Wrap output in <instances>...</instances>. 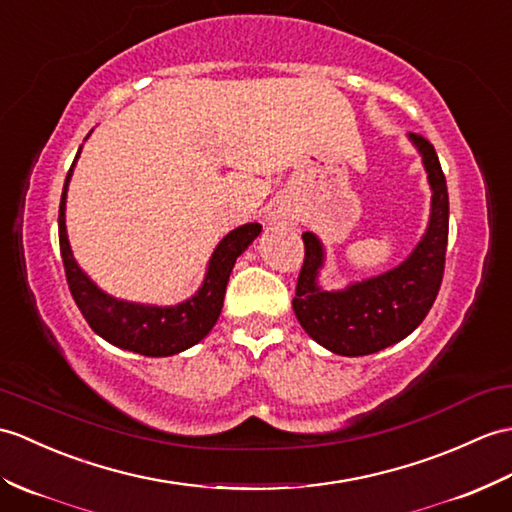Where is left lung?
I'll return each instance as SVG.
<instances>
[{"label":"left lung","mask_w":512,"mask_h":512,"mask_svg":"<svg viewBox=\"0 0 512 512\" xmlns=\"http://www.w3.org/2000/svg\"><path fill=\"white\" fill-rule=\"evenodd\" d=\"M410 139L421 152L432 185V216L423 240L401 266L347 290L325 292L316 285L323 246L314 233H303L305 257L292 310L307 334L338 355L377 353L403 340L423 323L441 290L449 235L447 183L430 141L417 133Z\"/></svg>","instance_id":"8db88e82"}]
</instances>
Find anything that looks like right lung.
<instances>
[{
    "label": "right lung",
    "instance_id": "1",
    "mask_svg": "<svg viewBox=\"0 0 512 512\" xmlns=\"http://www.w3.org/2000/svg\"><path fill=\"white\" fill-rule=\"evenodd\" d=\"M74 163H71L67 172L61 207H58V242H61L69 292L74 296L78 310L85 316L89 327L106 342L115 344V347L150 355V358H165V355L181 353L192 347V344L200 342L216 325L235 259L259 235V224H244V227L224 237L211 255L205 283L189 301L176 307H150L117 301L113 296L95 288L91 279H87L85 272L78 268L74 255H71L65 231V196Z\"/></svg>",
    "mask_w": 512,
    "mask_h": 512
}]
</instances>
